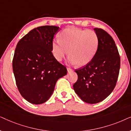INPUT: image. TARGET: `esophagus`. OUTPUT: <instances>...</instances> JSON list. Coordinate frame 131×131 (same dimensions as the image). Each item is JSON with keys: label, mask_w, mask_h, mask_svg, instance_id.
<instances>
[{"label": "esophagus", "mask_w": 131, "mask_h": 131, "mask_svg": "<svg viewBox=\"0 0 131 131\" xmlns=\"http://www.w3.org/2000/svg\"><path fill=\"white\" fill-rule=\"evenodd\" d=\"M67 71H68V73H71L73 71V70L70 69V68H67Z\"/></svg>", "instance_id": "esophagus-1"}]
</instances>
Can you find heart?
<instances>
[{"label": "heart", "instance_id": "heart-1", "mask_svg": "<svg viewBox=\"0 0 131 131\" xmlns=\"http://www.w3.org/2000/svg\"><path fill=\"white\" fill-rule=\"evenodd\" d=\"M60 40H55L52 51L57 60H62L68 53L71 63L84 66L89 63L96 54L98 37L94 30L68 28L60 34Z\"/></svg>", "mask_w": 131, "mask_h": 131}]
</instances>
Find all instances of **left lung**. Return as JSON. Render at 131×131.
<instances>
[{
  "instance_id": "obj_1",
  "label": "left lung",
  "mask_w": 131,
  "mask_h": 131,
  "mask_svg": "<svg viewBox=\"0 0 131 131\" xmlns=\"http://www.w3.org/2000/svg\"><path fill=\"white\" fill-rule=\"evenodd\" d=\"M98 46L92 61L75 70L78 78L73 89L82 101L96 104L105 99L113 91L119 76L121 58L115 42L101 28H95Z\"/></svg>"
}]
</instances>
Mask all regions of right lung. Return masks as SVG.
<instances>
[{
	"instance_id": "add662e5",
	"label": "right lung",
	"mask_w": 131,
	"mask_h": 131,
	"mask_svg": "<svg viewBox=\"0 0 131 131\" xmlns=\"http://www.w3.org/2000/svg\"><path fill=\"white\" fill-rule=\"evenodd\" d=\"M58 27L35 28L20 39L14 53L12 68L16 84L25 100L40 104L48 101L58 79L67 73L52 52Z\"/></svg>"
}]
</instances>
